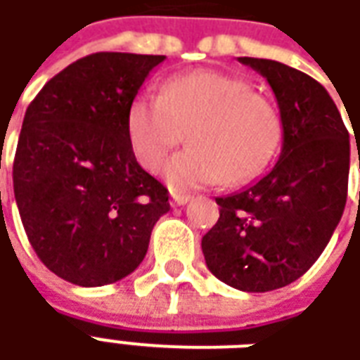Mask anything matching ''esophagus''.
<instances>
[{"label": "esophagus", "instance_id": "obj_1", "mask_svg": "<svg viewBox=\"0 0 360 360\" xmlns=\"http://www.w3.org/2000/svg\"><path fill=\"white\" fill-rule=\"evenodd\" d=\"M170 201H172V205H186L190 201V195L188 193H174Z\"/></svg>", "mask_w": 360, "mask_h": 360}]
</instances>
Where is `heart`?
<instances>
[{
	"label": "heart",
	"mask_w": 360,
	"mask_h": 360,
	"mask_svg": "<svg viewBox=\"0 0 360 360\" xmlns=\"http://www.w3.org/2000/svg\"><path fill=\"white\" fill-rule=\"evenodd\" d=\"M137 162L157 170L188 131L190 149L165 168L167 184L195 190L225 180L236 186L262 174L279 151L283 122L266 96L246 79L195 70L168 79L160 96H135L126 120Z\"/></svg>",
	"instance_id": "obj_1"
}]
</instances>
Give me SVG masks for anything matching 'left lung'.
Returning a JSON list of instances; mask_svg holds the SVG:
<instances>
[{"label": "left lung", "mask_w": 360, "mask_h": 360, "mask_svg": "<svg viewBox=\"0 0 360 360\" xmlns=\"http://www.w3.org/2000/svg\"><path fill=\"white\" fill-rule=\"evenodd\" d=\"M238 62L274 89L281 155L256 184L215 198L219 221L201 238V250L217 279L266 292L297 281L328 246L347 201L351 145L338 106L316 79L274 60Z\"/></svg>", "instance_id": "obj_1"}]
</instances>
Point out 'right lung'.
I'll list each match as a JSON object with an SVG mask.
<instances>
[{
    "label": "right lung",
    "mask_w": 360,
    "mask_h": 360,
    "mask_svg": "<svg viewBox=\"0 0 360 360\" xmlns=\"http://www.w3.org/2000/svg\"><path fill=\"white\" fill-rule=\"evenodd\" d=\"M165 56L98 52L53 75L29 104L13 160L25 233L50 271L79 287L143 262L168 190L135 160L129 104Z\"/></svg>",
    "instance_id": "1"
}]
</instances>
